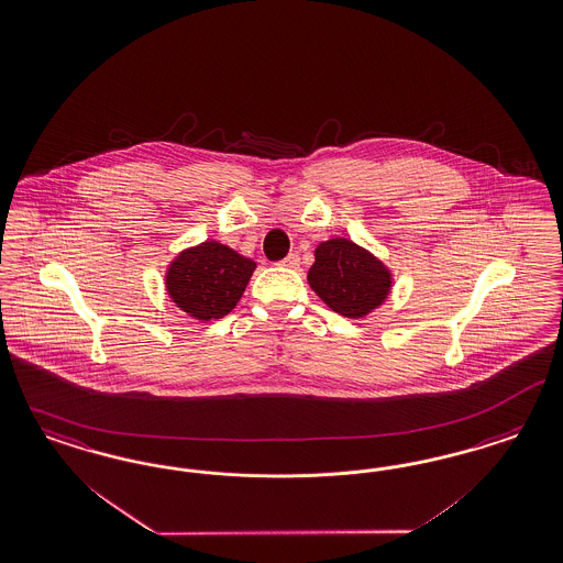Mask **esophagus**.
<instances>
[{"label":"esophagus","instance_id":"34e87169","mask_svg":"<svg viewBox=\"0 0 563 563\" xmlns=\"http://www.w3.org/2000/svg\"><path fill=\"white\" fill-rule=\"evenodd\" d=\"M279 265H282V267H288V269H296V267L300 265V256H298L296 252H290L284 261H279Z\"/></svg>","mask_w":563,"mask_h":563}]
</instances>
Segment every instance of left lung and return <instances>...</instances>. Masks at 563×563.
Segmentation results:
<instances>
[{
  "label": "left lung",
  "mask_w": 563,
  "mask_h": 563,
  "mask_svg": "<svg viewBox=\"0 0 563 563\" xmlns=\"http://www.w3.org/2000/svg\"><path fill=\"white\" fill-rule=\"evenodd\" d=\"M309 284L317 296L344 317H363L390 290V273L349 240H330L314 251Z\"/></svg>",
  "instance_id": "obj_1"
}]
</instances>
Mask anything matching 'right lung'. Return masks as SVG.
<instances>
[{"instance_id":"right-lung-1","label":"right lung","mask_w":563,"mask_h":563,"mask_svg":"<svg viewBox=\"0 0 563 563\" xmlns=\"http://www.w3.org/2000/svg\"><path fill=\"white\" fill-rule=\"evenodd\" d=\"M251 258L219 242L181 252L167 273L170 298L196 319H221L238 305L254 272Z\"/></svg>"}]
</instances>
